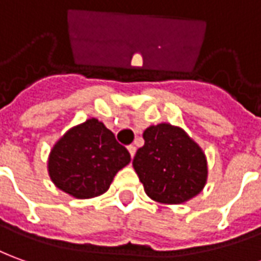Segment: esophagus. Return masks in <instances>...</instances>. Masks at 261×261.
<instances>
[{"label":"esophagus","instance_id":"esophagus-1","mask_svg":"<svg viewBox=\"0 0 261 261\" xmlns=\"http://www.w3.org/2000/svg\"><path fill=\"white\" fill-rule=\"evenodd\" d=\"M127 150H129V153H130V158H134L135 153H136V148H135L134 145H129V146H127Z\"/></svg>","mask_w":261,"mask_h":261}]
</instances>
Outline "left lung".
Returning <instances> with one entry per match:
<instances>
[{
	"label": "left lung",
	"instance_id": "obj_1",
	"mask_svg": "<svg viewBox=\"0 0 261 261\" xmlns=\"http://www.w3.org/2000/svg\"><path fill=\"white\" fill-rule=\"evenodd\" d=\"M143 139L145 145L138 149L132 165L152 200L179 204L202 192L207 180V161L182 127L153 125L143 132Z\"/></svg>",
	"mask_w": 261,
	"mask_h": 261
}]
</instances>
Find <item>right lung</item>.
<instances>
[{"instance_id":"1","label":"right lung","mask_w":261,"mask_h":261,"mask_svg":"<svg viewBox=\"0 0 261 261\" xmlns=\"http://www.w3.org/2000/svg\"><path fill=\"white\" fill-rule=\"evenodd\" d=\"M130 162L125 146L98 119L71 127L49 153L48 173L54 185L76 199L105 193L115 175Z\"/></svg>"}]
</instances>
